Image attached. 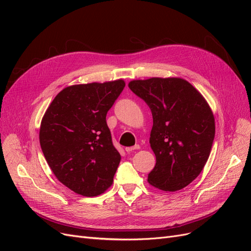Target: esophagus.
Wrapping results in <instances>:
<instances>
[{
	"mask_svg": "<svg viewBox=\"0 0 251 251\" xmlns=\"http://www.w3.org/2000/svg\"><path fill=\"white\" fill-rule=\"evenodd\" d=\"M139 149H140V147L138 146V144H136V146H134V147L126 148V151H127V153H131V151H135V150H139Z\"/></svg>",
	"mask_w": 251,
	"mask_h": 251,
	"instance_id": "obj_1",
	"label": "esophagus"
}]
</instances>
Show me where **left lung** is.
I'll return each instance as SVG.
<instances>
[{
  "mask_svg": "<svg viewBox=\"0 0 251 251\" xmlns=\"http://www.w3.org/2000/svg\"><path fill=\"white\" fill-rule=\"evenodd\" d=\"M153 115L150 143L156 164L151 185L164 192L187 186L202 172L215 138V117L207 101L179 77H151L128 82Z\"/></svg>",
  "mask_w": 251,
  "mask_h": 251,
  "instance_id": "obj_1",
  "label": "left lung"
}]
</instances>
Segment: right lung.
Masks as SVG:
<instances>
[{
  "label": "right lung",
  "mask_w": 251,
  "mask_h": 251,
  "mask_svg": "<svg viewBox=\"0 0 251 251\" xmlns=\"http://www.w3.org/2000/svg\"><path fill=\"white\" fill-rule=\"evenodd\" d=\"M117 79L65 88L42 119L40 143L58 181L85 197H95L112 185L120 162L105 116L123 92Z\"/></svg>",
  "instance_id": "1"
}]
</instances>
